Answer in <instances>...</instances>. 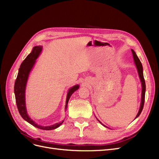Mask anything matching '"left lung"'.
Here are the masks:
<instances>
[{"instance_id":"8db88e82","label":"left lung","mask_w":159,"mask_h":159,"mask_svg":"<svg viewBox=\"0 0 159 159\" xmlns=\"http://www.w3.org/2000/svg\"><path fill=\"white\" fill-rule=\"evenodd\" d=\"M132 53H133V58H134V64L136 65L137 69L138 71V74L139 75V78L141 80V84H142V94H141V105H140V108H139V112L137 115V116L135 117L137 118L139 115H140L141 113L142 112V110L143 109V106H144V103H145V90H146V85H145V79H144V76H143V66L141 62L140 61V60L139 59V57H137L136 53L134 52V51L133 50H131ZM98 121L101 123L99 120ZM103 125V124H102Z\"/></svg>"}]
</instances>
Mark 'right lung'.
<instances>
[{"instance_id": "1", "label": "right lung", "mask_w": 159, "mask_h": 159, "mask_svg": "<svg viewBox=\"0 0 159 159\" xmlns=\"http://www.w3.org/2000/svg\"><path fill=\"white\" fill-rule=\"evenodd\" d=\"M42 47L40 46H35L33 48V50L32 52L29 55L26 57L25 60L22 61V63L20 65V68H19L17 78L15 81V84H14V94H15V99H16V103L18 107V110L19 113L21 115V117L26 121L28 123L31 124L32 125L34 126L36 128L43 129V130H52L55 129L57 127H59L63 123L64 121L61 122L57 123L51 126H41L40 125L36 124L34 121H32L31 118L28 116L26 107V102H25V91L27 81L28 79V75L30 71L32 70L34 65L35 64L36 60L38 56L42 52ZM79 85H75L73 87L71 88L67 95L66 98V110L67 109V105H68V101L75 91L78 89Z\"/></svg>"}]
</instances>
